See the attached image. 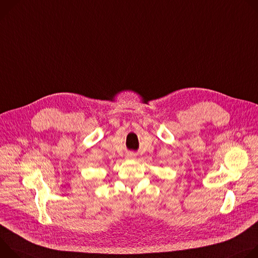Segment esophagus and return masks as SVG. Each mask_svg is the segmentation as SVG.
Segmentation results:
<instances>
[{"label":"esophagus","mask_w":258,"mask_h":258,"mask_svg":"<svg viewBox=\"0 0 258 258\" xmlns=\"http://www.w3.org/2000/svg\"><path fill=\"white\" fill-rule=\"evenodd\" d=\"M126 157H127V159H134L135 156L133 154H128Z\"/></svg>","instance_id":"obj_1"}]
</instances>
